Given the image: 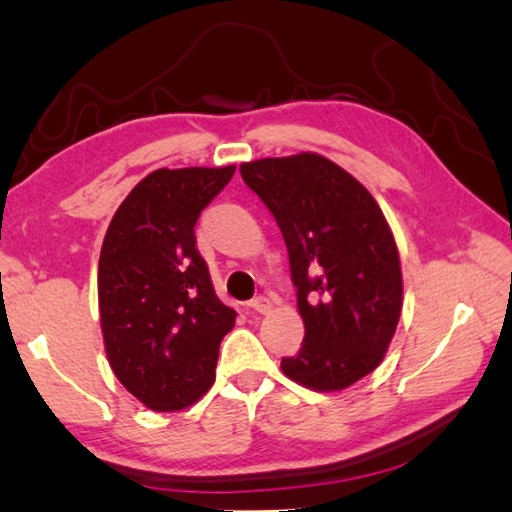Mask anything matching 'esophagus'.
<instances>
[{"instance_id":"esophagus-1","label":"esophagus","mask_w":512,"mask_h":512,"mask_svg":"<svg viewBox=\"0 0 512 512\" xmlns=\"http://www.w3.org/2000/svg\"><path fill=\"white\" fill-rule=\"evenodd\" d=\"M249 308L258 312V315H267L272 310V299L270 297H256L249 301Z\"/></svg>"}]
</instances>
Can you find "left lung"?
I'll return each instance as SVG.
<instances>
[{
  "label": "left lung",
  "mask_w": 512,
  "mask_h": 512,
  "mask_svg": "<svg viewBox=\"0 0 512 512\" xmlns=\"http://www.w3.org/2000/svg\"><path fill=\"white\" fill-rule=\"evenodd\" d=\"M290 254L306 337L283 357L290 380L342 391L380 366L402 312L398 245L373 195L317 152L240 164Z\"/></svg>",
  "instance_id": "8db88e82"
}]
</instances>
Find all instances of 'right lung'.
<instances>
[{
	"label": "right lung",
	"mask_w": 512,
	"mask_h": 512,
	"mask_svg": "<svg viewBox=\"0 0 512 512\" xmlns=\"http://www.w3.org/2000/svg\"><path fill=\"white\" fill-rule=\"evenodd\" d=\"M236 173L159 168L132 188L98 258V312L112 371L152 411L191 407L211 389L236 310L218 299L195 222Z\"/></svg>",
	"instance_id": "add662e5"
}]
</instances>
